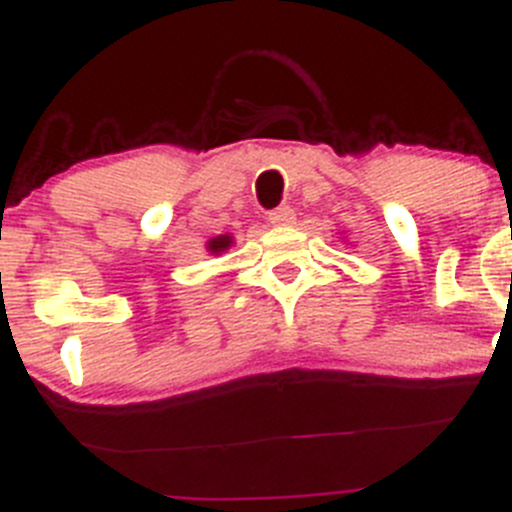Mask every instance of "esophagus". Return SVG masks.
<instances>
[{"label":"esophagus","mask_w":512,"mask_h":512,"mask_svg":"<svg viewBox=\"0 0 512 512\" xmlns=\"http://www.w3.org/2000/svg\"><path fill=\"white\" fill-rule=\"evenodd\" d=\"M270 223L277 225V227L294 225V210L289 208V205H282V208L272 210V213H270Z\"/></svg>","instance_id":"1"}]
</instances>
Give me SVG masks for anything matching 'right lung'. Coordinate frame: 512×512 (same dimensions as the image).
Segmentation results:
<instances>
[{
  "mask_svg": "<svg viewBox=\"0 0 512 512\" xmlns=\"http://www.w3.org/2000/svg\"><path fill=\"white\" fill-rule=\"evenodd\" d=\"M230 245H232L230 235H218V237H213V240L208 242V252H213V255H220V252H225Z\"/></svg>",
  "mask_w": 512,
  "mask_h": 512,
  "instance_id": "add662e5",
  "label": "right lung"
}]
</instances>
